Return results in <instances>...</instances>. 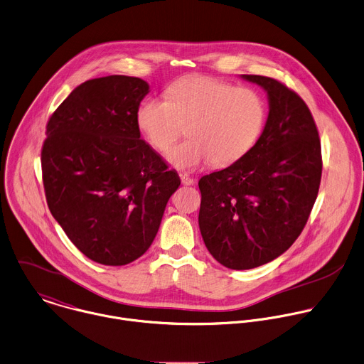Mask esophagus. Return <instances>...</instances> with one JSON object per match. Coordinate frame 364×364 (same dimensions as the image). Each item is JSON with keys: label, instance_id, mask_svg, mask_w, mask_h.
<instances>
[{"label": "esophagus", "instance_id": "obj_1", "mask_svg": "<svg viewBox=\"0 0 364 364\" xmlns=\"http://www.w3.org/2000/svg\"><path fill=\"white\" fill-rule=\"evenodd\" d=\"M180 178H181V183L184 186H193L194 184V180L188 174H180Z\"/></svg>", "mask_w": 364, "mask_h": 364}]
</instances>
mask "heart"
Masks as SVG:
<instances>
[{"mask_svg": "<svg viewBox=\"0 0 364 364\" xmlns=\"http://www.w3.org/2000/svg\"><path fill=\"white\" fill-rule=\"evenodd\" d=\"M166 99H144L136 122L159 151L167 150L187 126L188 140L166 154L178 170L208 161L217 167L231 166L254 149L265 127L267 103L252 87L194 75L170 85Z\"/></svg>", "mask_w": 364, "mask_h": 364, "instance_id": "obj_1", "label": "heart"}]
</instances>
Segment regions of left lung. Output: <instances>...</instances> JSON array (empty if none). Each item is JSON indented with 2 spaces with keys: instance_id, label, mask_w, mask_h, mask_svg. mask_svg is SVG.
<instances>
[{
  "instance_id": "1",
  "label": "left lung",
  "mask_w": 364,
  "mask_h": 364,
  "mask_svg": "<svg viewBox=\"0 0 364 364\" xmlns=\"http://www.w3.org/2000/svg\"><path fill=\"white\" fill-rule=\"evenodd\" d=\"M241 77L267 92L264 132L247 156L198 181L204 244L221 265L238 271L274 261L296 241L322 177L319 133L301 96L272 77Z\"/></svg>"
}]
</instances>
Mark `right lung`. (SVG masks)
<instances>
[{
	"instance_id": "right-lung-1",
	"label": "right lung",
	"mask_w": 364,
	"mask_h": 364,
	"mask_svg": "<svg viewBox=\"0 0 364 364\" xmlns=\"http://www.w3.org/2000/svg\"><path fill=\"white\" fill-rule=\"evenodd\" d=\"M149 89L124 75L86 80L46 124L41 164L49 211L73 245L102 265H126L149 250L180 186L140 139L136 112Z\"/></svg>"
}]
</instances>
